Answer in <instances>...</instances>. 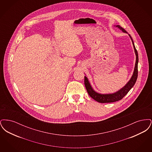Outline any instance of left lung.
I'll return each instance as SVG.
<instances>
[{"instance_id": "obj_1", "label": "left lung", "mask_w": 152, "mask_h": 152, "mask_svg": "<svg viewBox=\"0 0 152 152\" xmlns=\"http://www.w3.org/2000/svg\"><path fill=\"white\" fill-rule=\"evenodd\" d=\"M116 27L120 28L124 32H126V31L125 29L121 27L119 25H117ZM127 33V32H126ZM129 36H130V39L132 41V43L133 45V47L134 49V52L136 55V64L135 67L134 69L133 74L131 77L129 82L121 88L118 91L116 92V93L112 94H100L95 92L93 88L90 85V83L87 79L86 76H84V84L87 89V92L89 95L94 100H96L100 103H108V102H113L115 101L120 100L123 99V97L128 93V92L131 89V88L134 86L135 84L136 80L137 79L138 76V52L137 50L136 49V47L134 46V44L133 41V39L130 35L129 34Z\"/></svg>"}]
</instances>
